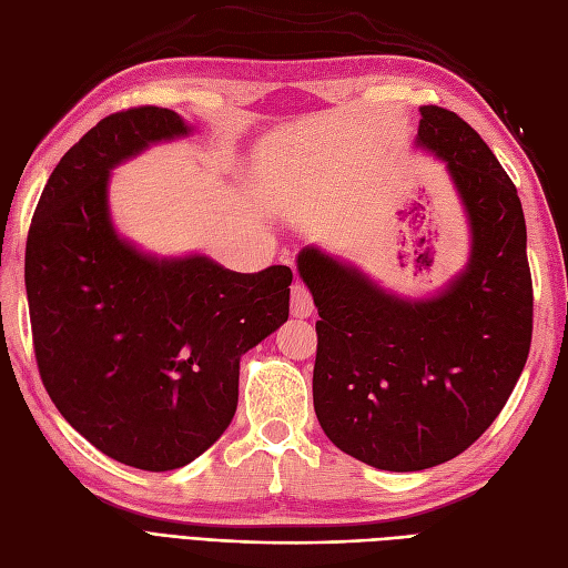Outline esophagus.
Instances as JSON below:
<instances>
[{
	"instance_id": "esophagus-1",
	"label": "esophagus",
	"mask_w": 568,
	"mask_h": 568,
	"mask_svg": "<svg viewBox=\"0 0 568 568\" xmlns=\"http://www.w3.org/2000/svg\"><path fill=\"white\" fill-rule=\"evenodd\" d=\"M315 311V303H313V296L311 291H307L305 284L296 282L294 286H291V315L294 317H311Z\"/></svg>"
}]
</instances>
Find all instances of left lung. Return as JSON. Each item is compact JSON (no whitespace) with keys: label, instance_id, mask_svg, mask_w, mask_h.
I'll list each match as a JSON object with an SVG mask.
<instances>
[{"label":"left lung","instance_id":"1","mask_svg":"<svg viewBox=\"0 0 568 568\" xmlns=\"http://www.w3.org/2000/svg\"><path fill=\"white\" fill-rule=\"evenodd\" d=\"M419 113L415 146L445 163L467 217L464 267L412 298L313 244L296 257L320 315L313 400L322 432L384 471H422L467 450L517 386L532 332L517 186L457 113Z\"/></svg>","mask_w":568,"mask_h":568}]
</instances>
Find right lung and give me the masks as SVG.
Returning a JSON list of instances; mask_svg holds the SVG:
<instances>
[{
    "instance_id": "right-lung-1",
    "label": "right lung",
    "mask_w": 568,
    "mask_h": 568,
    "mask_svg": "<svg viewBox=\"0 0 568 568\" xmlns=\"http://www.w3.org/2000/svg\"><path fill=\"white\" fill-rule=\"evenodd\" d=\"M194 128L170 109L113 113L65 151L32 215L26 291L42 384L97 450L170 471L225 434L239 359L288 320L294 272L156 255L111 217L113 168Z\"/></svg>"
}]
</instances>
